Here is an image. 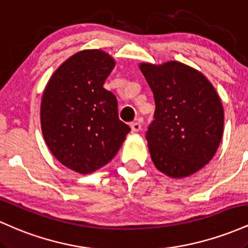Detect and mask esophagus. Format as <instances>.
I'll return each instance as SVG.
<instances>
[{
    "label": "esophagus",
    "instance_id": "1",
    "mask_svg": "<svg viewBox=\"0 0 248 248\" xmlns=\"http://www.w3.org/2000/svg\"><path fill=\"white\" fill-rule=\"evenodd\" d=\"M130 128H132L133 133L140 132V130H141V124H140V122H133V124H130Z\"/></svg>",
    "mask_w": 248,
    "mask_h": 248
}]
</instances>
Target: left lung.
I'll return each instance as SVG.
<instances>
[{
  "label": "left lung",
  "instance_id": "obj_1",
  "mask_svg": "<svg viewBox=\"0 0 248 248\" xmlns=\"http://www.w3.org/2000/svg\"><path fill=\"white\" fill-rule=\"evenodd\" d=\"M139 67L156 105L146 135L152 161L169 177H187L217 152L224 129L220 98L203 73L183 62H141Z\"/></svg>",
  "mask_w": 248,
  "mask_h": 248
}]
</instances>
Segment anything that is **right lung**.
Instances as JSON below:
<instances>
[{
	"instance_id": "right-lung-1",
	"label": "right lung",
	"mask_w": 248,
	"mask_h": 248,
	"mask_svg": "<svg viewBox=\"0 0 248 248\" xmlns=\"http://www.w3.org/2000/svg\"><path fill=\"white\" fill-rule=\"evenodd\" d=\"M114 66L105 51H79L55 71L43 93L45 143L62 166L82 175L106 166L130 130L119 119L115 95L104 88Z\"/></svg>"
}]
</instances>
